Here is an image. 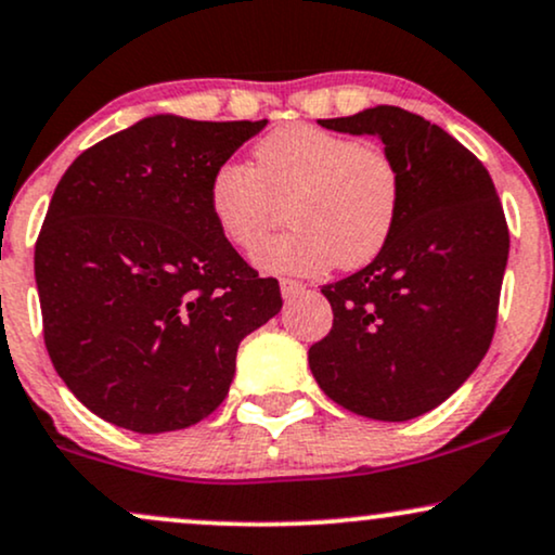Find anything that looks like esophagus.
<instances>
[{
	"label": "esophagus",
	"instance_id": "obj_1",
	"mask_svg": "<svg viewBox=\"0 0 555 555\" xmlns=\"http://www.w3.org/2000/svg\"><path fill=\"white\" fill-rule=\"evenodd\" d=\"M282 297L284 299H295V297H302L307 292V286L302 282H295V279H282Z\"/></svg>",
	"mask_w": 555,
	"mask_h": 555
}]
</instances>
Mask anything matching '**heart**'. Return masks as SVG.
<instances>
[{"label":"heart","instance_id":"1","mask_svg":"<svg viewBox=\"0 0 555 555\" xmlns=\"http://www.w3.org/2000/svg\"><path fill=\"white\" fill-rule=\"evenodd\" d=\"M400 204L403 180L385 150L310 124L271 131L253 150V168L224 163L209 180L217 230L248 256L286 214L292 230L256 256L271 273L362 269L390 243Z\"/></svg>","mask_w":555,"mask_h":555}]
</instances>
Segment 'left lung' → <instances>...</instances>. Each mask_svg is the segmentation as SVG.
Listing matches in <instances>:
<instances>
[{
  "label": "left lung",
  "mask_w": 555,
  "mask_h": 555,
  "mask_svg": "<svg viewBox=\"0 0 555 555\" xmlns=\"http://www.w3.org/2000/svg\"><path fill=\"white\" fill-rule=\"evenodd\" d=\"M320 126L383 139L403 204L387 248L320 289L333 328L307 362L344 409L409 422L444 403L489 351L509 258L502 202L483 163L416 113L377 105Z\"/></svg>",
  "instance_id": "8db88e82"
}]
</instances>
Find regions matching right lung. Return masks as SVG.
I'll return each instance as SVG.
<instances>
[{
	"label": "right lung",
	"instance_id": "obj_1",
	"mask_svg": "<svg viewBox=\"0 0 555 555\" xmlns=\"http://www.w3.org/2000/svg\"><path fill=\"white\" fill-rule=\"evenodd\" d=\"M263 121L142 118L59 180L36 243L53 370L95 416L139 434L202 422L237 346L282 310L217 230L209 180Z\"/></svg>",
	"mask_w": 555,
	"mask_h": 555
}]
</instances>
